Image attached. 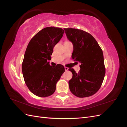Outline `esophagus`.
<instances>
[{
  "mask_svg": "<svg viewBox=\"0 0 127 127\" xmlns=\"http://www.w3.org/2000/svg\"><path fill=\"white\" fill-rule=\"evenodd\" d=\"M68 67H64V69H65V70L66 71H67V70H68Z\"/></svg>",
  "mask_w": 127,
  "mask_h": 127,
  "instance_id": "esophagus-1",
  "label": "esophagus"
}]
</instances>
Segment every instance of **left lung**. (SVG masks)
Listing matches in <instances>:
<instances>
[{
    "label": "left lung",
    "instance_id": "obj_1",
    "mask_svg": "<svg viewBox=\"0 0 127 127\" xmlns=\"http://www.w3.org/2000/svg\"><path fill=\"white\" fill-rule=\"evenodd\" d=\"M64 30L73 44L72 58L80 63L78 73L69 69L72 74L69 81L70 91L78 97L91 96L100 88L105 74L102 50L91 34L76 29Z\"/></svg>",
    "mask_w": 127,
    "mask_h": 127
}]
</instances>
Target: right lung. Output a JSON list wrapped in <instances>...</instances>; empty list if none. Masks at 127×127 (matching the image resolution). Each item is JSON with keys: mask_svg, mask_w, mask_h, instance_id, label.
Instances as JSON below:
<instances>
[{"mask_svg": "<svg viewBox=\"0 0 127 127\" xmlns=\"http://www.w3.org/2000/svg\"><path fill=\"white\" fill-rule=\"evenodd\" d=\"M64 33L59 28L47 27L34 35L27 47L22 69L25 83L37 96L45 97L54 93L56 84L64 72V66H50L53 49Z\"/></svg>", "mask_w": 127, "mask_h": 127, "instance_id": "add662e5", "label": "right lung"}]
</instances>
